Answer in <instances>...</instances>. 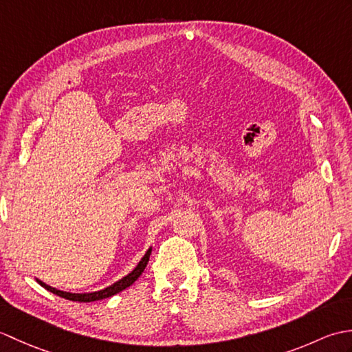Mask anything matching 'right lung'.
I'll return each mask as SVG.
<instances>
[{
	"mask_svg": "<svg viewBox=\"0 0 352 352\" xmlns=\"http://www.w3.org/2000/svg\"><path fill=\"white\" fill-rule=\"evenodd\" d=\"M149 254H151V248H149L146 251V254L144 257H142V260L139 261V265L133 269V271L124 276V278H121L119 281H116L115 284H111V286L102 289L100 292H92V294H69V292H63V290H57L54 287L48 286V284H45L42 281L37 280V283L41 284L42 287H45L47 290L52 292V294L57 295V296H62L65 298V300H69V301H77V302H92V301H98V300H104V298H109V296H113L116 294H119V292L130 287L131 284L136 281L139 276L142 275V272L145 271V267L148 265V260H149Z\"/></svg>",
	"mask_w": 352,
	"mask_h": 352,
	"instance_id": "add662e5",
	"label": "right lung"
}]
</instances>
